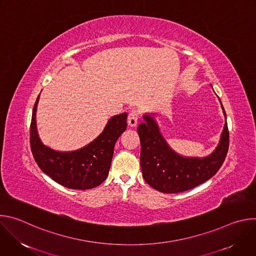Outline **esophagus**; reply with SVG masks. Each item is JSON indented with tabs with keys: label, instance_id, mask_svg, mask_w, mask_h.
Wrapping results in <instances>:
<instances>
[{
	"label": "esophagus",
	"instance_id": "obj_1",
	"mask_svg": "<svg viewBox=\"0 0 256 256\" xmlns=\"http://www.w3.org/2000/svg\"><path fill=\"white\" fill-rule=\"evenodd\" d=\"M138 114L136 110H132L130 114H128V124L130 128H134L138 124Z\"/></svg>",
	"mask_w": 256,
	"mask_h": 256
}]
</instances>
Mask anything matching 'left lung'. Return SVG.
Returning <instances> with one entry per match:
<instances>
[{"label":"left lung","mask_w":256,"mask_h":256,"mask_svg":"<svg viewBox=\"0 0 256 256\" xmlns=\"http://www.w3.org/2000/svg\"><path fill=\"white\" fill-rule=\"evenodd\" d=\"M222 104V103H221ZM223 112L226 118V112ZM138 126L140 140V167L147 184L164 194L192 190L212 178L221 168L229 149L227 122L216 150L204 158L184 157L172 150L152 116L144 114Z\"/></svg>","instance_id":"8db88e82"}]
</instances>
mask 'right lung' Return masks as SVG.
<instances>
[{
  "label": "right lung",
  "instance_id": "obj_1",
  "mask_svg": "<svg viewBox=\"0 0 256 256\" xmlns=\"http://www.w3.org/2000/svg\"><path fill=\"white\" fill-rule=\"evenodd\" d=\"M35 101L30 124V147L40 168L58 184L72 190H90L108 176L114 144L126 130V112L112 116L103 132L85 147L70 152H60L44 144L36 128Z\"/></svg>",
  "mask_w": 256,
  "mask_h": 256
}]
</instances>
